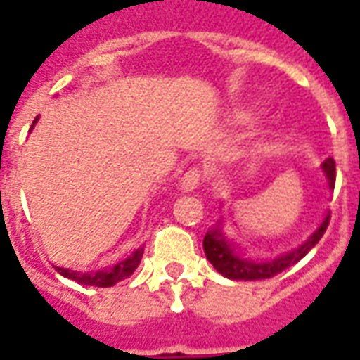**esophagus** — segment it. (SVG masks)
Here are the masks:
<instances>
[{
	"label": "esophagus",
	"mask_w": 360,
	"mask_h": 360,
	"mask_svg": "<svg viewBox=\"0 0 360 360\" xmlns=\"http://www.w3.org/2000/svg\"><path fill=\"white\" fill-rule=\"evenodd\" d=\"M202 183V172L198 167H191L183 177H181V188L183 191H193Z\"/></svg>",
	"instance_id": "1"
}]
</instances>
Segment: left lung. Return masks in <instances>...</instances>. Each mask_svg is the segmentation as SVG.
<instances>
[{
    "label": "left lung",
    "mask_w": 360,
    "mask_h": 360,
    "mask_svg": "<svg viewBox=\"0 0 360 360\" xmlns=\"http://www.w3.org/2000/svg\"><path fill=\"white\" fill-rule=\"evenodd\" d=\"M322 169H324L326 177L330 181V187L333 188L335 185V162L333 158H328L324 164H322ZM328 224H330V216H326L324 224L318 227V231L309 241L301 245L299 249L287 252L283 257L274 258L270 262H255V260H247V258L239 257L233 250V247L224 239V235L219 231L218 227H214L212 231L204 235V252H206V258L210 260L212 266L229 279H266L278 276L287 268H291L293 264H297L307 252H309L314 245H316L322 235L328 229Z\"/></svg>",
    "instance_id": "1"
}]
</instances>
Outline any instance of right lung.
<instances>
[{
  "mask_svg": "<svg viewBox=\"0 0 360 360\" xmlns=\"http://www.w3.org/2000/svg\"><path fill=\"white\" fill-rule=\"evenodd\" d=\"M144 250L139 249L134 250L131 257L119 262L113 268H108V270L92 271V274H81V271L65 270V268H58V271L65 278L73 279L77 283H82V285H96V287H111L115 285L121 279H127L129 276H133V271L139 268L141 264V258Z\"/></svg>",
  "mask_w": 360,
  "mask_h": 360,
  "instance_id": "obj_1",
  "label": "right lung"
}]
</instances>
